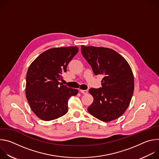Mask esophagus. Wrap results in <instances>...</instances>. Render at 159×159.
I'll return each instance as SVG.
<instances>
[{"label":"esophagus","instance_id":"obj_1","mask_svg":"<svg viewBox=\"0 0 159 159\" xmlns=\"http://www.w3.org/2000/svg\"><path fill=\"white\" fill-rule=\"evenodd\" d=\"M80 92L82 93V94H86L88 93V90H80Z\"/></svg>","mask_w":159,"mask_h":159}]
</instances>
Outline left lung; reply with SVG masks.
I'll list each match as a JSON object with an SVG mask.
<instances>
[{"label": "left lung", "instance_id": "obj_1", "mask_svg": "<svg viewBox=\"0 0 159 159\" xmlns=\"http://www.w3.org/2000/svg\"><path fill=\"white\" fill-rule=\"evenodd\" d=\"M81 53L94 74L104 75L102 87L89 90L94 101L88 112L104 122L120 118L128 107L134 91V77L129 63L118 52L107 48L82 45Z\"/></svg>", "mask_w": 159, "mask_h": 159}]
</instances>
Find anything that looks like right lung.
Returning a JSON list of instances; mask_svg holds the SVG:
<instances>
[{"instance_id": "right-lung-1", "label": "right lung", "mask_w": 159, "mask_h": 159, "mask_svg": "<svg viewBox=\"0 0 159 159\" xmlns=\"http://www.w3.org/2000/svg\"><path fill=\"white\" fill-rule=\"evenodd\" d=\"M78 51L77 47L50 48L30 65L26 96L31 110L41 120L51 121L65 115L68 111V99L77 94V89L68 87L60 81Z\"/></svg>"}]
</instances>
